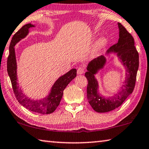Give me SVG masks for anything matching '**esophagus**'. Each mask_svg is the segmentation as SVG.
I'll return each mask as SVG.
<instances>
[{
    "label": "esophagus",
    "mask_w": 149,
    "mask_h": 149,
    "mask_svg": "<svg viewBox=\"0 0 149 149\" xmlns=\"http://www.w3.org/2000/svg\"><path fill=\"white\" fill-rule=\"evenodd\" d=\"M84 72V69L83 68H81V67L79 68L78 69H77V74H78V75L83 74Z\"/></svg>",
    "instance_id": "1"
}]
</instances>
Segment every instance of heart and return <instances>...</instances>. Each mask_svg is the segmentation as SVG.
<instances>
[{
    "instance_id": "b5f03b06",
    "label": "heart",
    "mask_w": 149,
    "mask_h": 149,
    "mask_svg": "<svg viewBox=\"0 0 149 149\" xmlns=\"http://www.w3.org/2000/svg\"><path fill=\"white\" fill-rule=\"evenodd\" d=\"M107 43V40L105 37H101L95 42V44L92 48L91 54L93 55H95L102 49L106 46Z\"/></svg>"
}]
</instances>
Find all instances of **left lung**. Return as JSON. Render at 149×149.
I'll list each match as a JSON object with an SVG mask.
<instances>
[{"label":"left lung","mask_w":149,"mask_h":149,"mask_svg":"<svg viewBox=\"0 0 149 149\" xmlns=\"http://www.w3.org/2000/svg\"><path fill=\"white\" fill-rule=\"evenodd\" d=\"M119 29V40L117 44L108 49L106 54L114 53L119 59L126 70L125 79L120 90L112 96L105 97L99 92V84L95 75L102 70L107 62L105 56L93 59L87 66L85 74L88 81L87 97L89 104L98 113H106L121 106L129 95L133 93L135 86L136 73L139 69V53L134 46L133 37L121 23H118Z\"/></svg>","instance_id":"1"}]
</instances>
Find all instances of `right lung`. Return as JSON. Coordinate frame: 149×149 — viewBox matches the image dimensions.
I'll return each instance as SVG.
<instances>
[{"label": "right lung", "mask_w": 149, "mask_h": 149, "mask_svg": "<svg viewBox=\"0 0 149 149\" xmlns=\"http://www.w3.org/2000/svg\"><path fill=\"white\" fill-rule=\"evenodd\" d=\"M34 26V25L30 23L24 25L13 36L9 46V56L7 60V72L10 77L16 100L20 104L31 111L41 114H49L53 113L60 105L63 90L70 82L76 77L77 70L76 69H72L59 77L52 87L48 95L43 99L33 100L23 93L18 83L17 64L15 46L18 42L27 36L29 33L30 28Z\"/></svg>", "instance_id": "add662e5"}]
</instances>
